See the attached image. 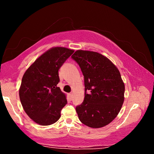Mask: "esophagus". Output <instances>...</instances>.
Instances as JSON below:
<instances>
[{"instance_id":"1","label":"esophagus","mask_w":154,"mask_h":154,"mask_svg":"<svg viewBox=\"0 0 154 154\" xmlns=\"http://www.w3.org/2000/svg\"><path fill=\"white\" fill-rule=\"evenodd\" d=\"M69 95V97H70V98L72 99V96H73V94H72V93L71 92V93H70Z\"/></svg>"}]
</instances>
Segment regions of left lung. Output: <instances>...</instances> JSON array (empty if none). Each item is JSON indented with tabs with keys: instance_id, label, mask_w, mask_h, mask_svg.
<instances>
[{
	"instance_id": "8db88e82",
	"label": "left lung",
	"mask_w": 154,
	"mask_h": 154,
	"mask_svg": "<svg viewBox=\"0 0 154 154\" xmlns=\"http://www.w3.org/2000/svg\"><path fill=\"white\" fill-rule=\"evenodd\" d=\"M71 58L84 77V100L76 106L79 120L94 128L106 126L118 116L124 100L125 85L120 72L97 52L77 50Z\"/></svg>"
}]
</instances>
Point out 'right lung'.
I'll list each match as a JSON object with an SVG mask.
<instances>
[{
	"mask_svg": "<svg viewBox=\"0 0 154 154\" xmlns=\"http://www.w3.org/2000/svg\"><path fill=\"white\" fill-rule=\"evenodd\" d=\"M74 50L56 47L42 54L24 74L19 90L22 105L32 120L49 126L60 118L66 95L57 87L58 71Z\"/></svg>",
	"mask_w": 154,
	"mask_h": 154,
	"instance_id": "1",
	"label": "right lung"
}]
</instances>
